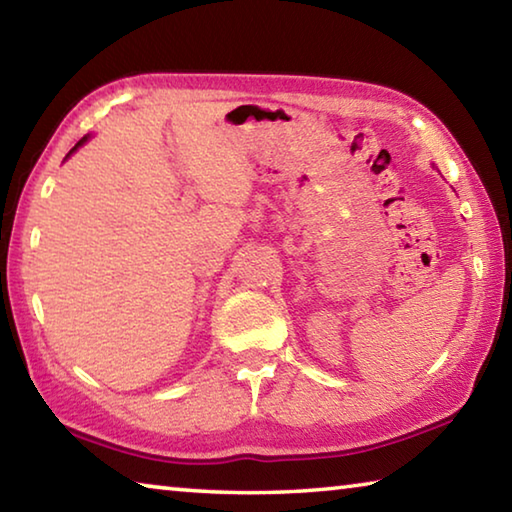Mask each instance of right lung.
I'll return each mask as SVG.
<instances>
[{"instance_id":"obj_1","label":"right lung","mask_w":512,"mask_h":512,"mask_svg":"<svg viewBox=\"0 0 512 512\" xmlns=\"http://www.w3.org/2000/svg\"><path fill=\"white\" fill-rule=\"evenodd\" d=\"M85 140H88V137H83V140H79V144H76V146H74V149H72V151H69V153H74L76 149H79V146H81V144H83Z\"/></svg>"}]
</instances>
